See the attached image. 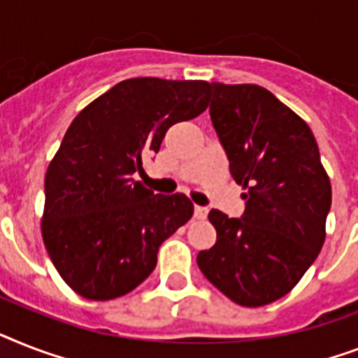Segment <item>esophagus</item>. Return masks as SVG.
I'll return each instance as SVG.
<instances>
[{
  "instance_id": "esophagus-1",
  "label": "esophagus",
  "mask_w": 358,
  "mask_h": 358,
  "mask_svg": "<svg viewBox=\"0 0 358 358\" xmlns=\"http://www.w3.org/2000/svg\"><path fill=\"white\" fill-rule=\"evenodd\" d=\"M208 217V209L202 206H194V219H206Z\"/></svg>"
}]
</instances>
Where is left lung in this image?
Instances as JSON below:
<instances>
[{
    "instance_id": "1",
    "label": "left lung",
    "mask_w": 358,
    "mask_h": 358,
    "mask_svg": "<svg viewBox=\"0 0 358 358\" xmlns=\"http://www.w3.org/2000/svg\"><path fill=\"white\" fill-rule=\"evenodd\" d=\"M209 115L246 189V209L209 211L217 243L196 255L202 274L229 300L261 307L283 298L320 254L331 182L309 124L257 84L211 83Z\"/></svg>"
}]
</instances>
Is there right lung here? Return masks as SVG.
<instances>
[{
    "label": "right lung",
    "instance_id": "add662e5",
    "mask_svg": "<svg viewBox=\"0 0 358 358\" xmlns=\"http://www.w3.org/2000/svg\"><path fill=\"white\" fill-rule=\"evenodd\" d=\"M208 101L206 80L129 78L69 124L45 173L42 237L77 294H129L150 275L162 243L191 219L185 194H156L134 173L174 123L200 115Z\"/></svg>",
    "mask_w": 358,
    "mask_h": 358
}]
</instances>
